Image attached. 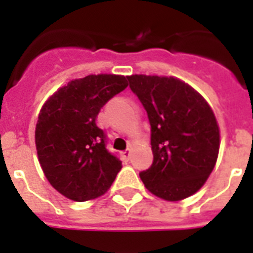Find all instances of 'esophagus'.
<instances>
[{
	"label": "esophagus",
	"mask_w": 253,
	"mask_h": 253,
	"mask_svg": "<svg viewBox=\"0 0 253 253\" xmlns=\"http://www.w3.org/2000/svg\"><path fill=\"white\" fill-rule=\"evenodd\" d=\"M130 156H131V151L130 150H126L122 152V158L125 162H128L130 160Z\"/></svg>",
	"instance_id": "1"
}]
</instances>
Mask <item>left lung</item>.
Masks as SVG:
<instances>
[{"instance_id": "obj_1", "label": "left lung", "mask_w": 253, "mask_h": 253, "mask_svg": "<svg viewBox=\"0 0 253 253\" xmlns=\"http://www.w3.org/2000/svg\"><path fill=\"white\" fill-rule=\"evenodd\" d=\"M151 125L154 163L139 173L152 194L181 201L200 190L215 167L219 127L206 99L176 77L127 76Z\"/></svg>"}]
</instances>
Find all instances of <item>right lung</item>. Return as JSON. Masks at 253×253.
<instances>
[{"mask_svg":"<svg viewBox=\"0 0 253 253\" xmlns=\"http://www.w3.org/2000/svg\"><path fill=\"white\" fill-rule=\"evenodd\" d=\"M126 87L125 76L89 75L69 81L42 106L35 127L38 159L49 184L69 200L102 196L122 168L106 150V136L95 119Z\"/></svg>","mask_w":253,"mask_h":253,"instance_id":"obj_1","label":"right lung"}]
</instances>
